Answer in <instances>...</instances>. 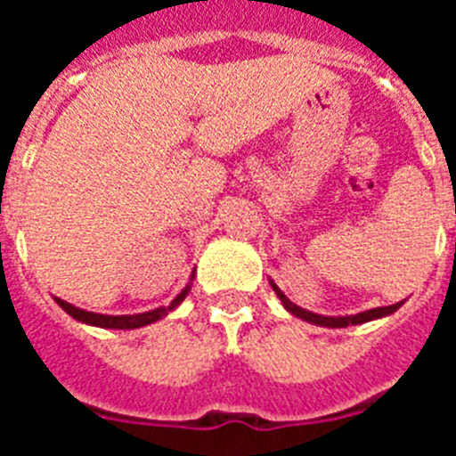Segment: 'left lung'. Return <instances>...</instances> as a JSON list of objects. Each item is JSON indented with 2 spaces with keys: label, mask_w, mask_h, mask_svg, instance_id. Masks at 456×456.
I'll return each mask as SVG.
<instances>
[{
  "label": "left lung",
  "mask_w": 456,
  "mask_h": 456,
  "mask_svg": "<svg viewBox=\"0 0 456 456\" xmlns=\"http://www.w3.org/2000/svg\"><path fill=\"white\" fill-rule=\"evenodd\" d=\"M273 292L278 294V299L283 301L285 308L292 313V315L301 317V320L310 322V324H317V326H329V329H342V326H349V324H363V322H370V320H377V317H386L390 315V313H395V310L400 308V304H393V305H381V308H372V310H365V313H358V315H349V317H324V315H315V313H310V310H304L299 308L297 304H292V301L285 297L281 289L276 288V285L272 283Z\"/></svg>",
  "instance_id": "1"
}]
</instances>
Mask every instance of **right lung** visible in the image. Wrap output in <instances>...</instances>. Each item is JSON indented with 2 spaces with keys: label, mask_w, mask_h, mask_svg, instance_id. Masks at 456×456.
Returning a JSON list of instances; mask_svg holds the SVG:
<instances>
[{
  "label": "right lung",
  "mask_w": 456,
  "mask_h": 456,
  "mask_svg": "<svg viewBox=\"0 0 456 456\" xmlns=\"http://www.w3.org/2000/svg\"><path fill=\"white\" fill-rule=\"evenodd\" d=\"M193 281V276H191ZM191 281H189L187 288L167 305V308H157V310H148V313H141V315H98V313H86L82 308H75L72 304L63 299H56V304L61 305L66 310L68 315L75 317V320L84 322V324H93V326H102V329H139V326H146L152 324V322L162 320L164 315H168L175 305L183 304V299L187 297V292L191 289Z\"/></svg>",
  "instance_id": "add662e5"
}]
</instances>
